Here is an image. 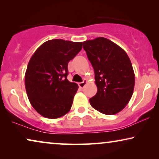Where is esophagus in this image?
<instances>
[{
  "mask_svg": "<svg viewBox=\"0 0 159 159\" xmlns=\"http://www.w3.org/2000/svg\"><path fill=\"white\" fill-rule=\"evenodd\" d=\"M88 83V81H87V80H84V81L82 82H80L79 84H78V85H79V87H80V88H81V89H82L84 88V86L86 85V84Z\"/></svg>",
  "mask_w": 159,
  "mask_h": 159,
  "instance_id": "34e87169",
  "label": "esophagus"
}]
</instances>
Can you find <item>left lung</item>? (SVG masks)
<instances>
[{"instance_id":"1","label":"left lung","mask_w":159,"mask_h":159,"mask_svg":"<svg viewBox=\"0 0 159 159\" xmlns=\"http://www.w3.org/2000/svg\"><path fill=\"white\" fill-rule=\"evenodd\" d=\"M95 71L98 90L90 98L91 106L106 115H114L125 108L134 87V73L129 56L118 45L105 38L83 42Z\"/></svg>"}]
</instances>
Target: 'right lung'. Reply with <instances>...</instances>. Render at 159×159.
Segmentation results:
<instances>
[{"label":"right lung","mask_w":159,"mask_h":159,"mask_svg":"<svg viewBox=\"0 0 159 159\" xmlns=\"http://www.w3.org/2000/svg\"><path fill=\"white\" fill-rule=\"evenodd\" d=\"M82 48V42L54 39L43 43L32 56L25 88L30 103L41 116L57 119L70 111L78 85L67 80V66Z\"/></svg>","instance_id":"add662e5"}]
</instances>
